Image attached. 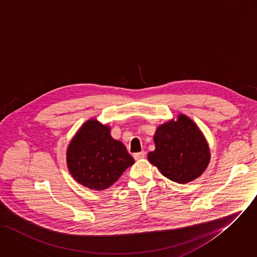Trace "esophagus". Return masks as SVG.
<instances>
[{"instance_id": "obj_1", "label": "esophagus", "mask_w": 257, "mask_h": 257, "mask_svg": "<svg viewBox=\"0 0 257 257\" xmlns=\"http://www.w3.org/2000/svg\"><path fill=\"white\" fill-rule=\"evenodd\" d=\"M133 157H134V159H135V160L143 159V158L145 157V152H144V151H142V152H140V153H135L134 155H133Z\"/></svg>"}]
</instances>
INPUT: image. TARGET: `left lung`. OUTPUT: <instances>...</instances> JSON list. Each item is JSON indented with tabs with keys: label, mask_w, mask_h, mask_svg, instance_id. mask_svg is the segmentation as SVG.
I'll use <instances>...</instances> for the list:
<instances>
[{
	"label": "left lung",
	"mask_w": 257,
	"mask_h": 257,
	"mask_svg": "<svg viewBox=\"0 0 257 257\" xmlns=\"http://www.w3.org/2000/svg\"><path fill=\"white\" fill-rule=\"evenodd\" d=\"M154 142L156 148L148 154V160L174 182L184 184L196 179L210 163L206 138L184 114L158 126Z\"/></svg>",
	"instance_id": "1"
}]
</instances>
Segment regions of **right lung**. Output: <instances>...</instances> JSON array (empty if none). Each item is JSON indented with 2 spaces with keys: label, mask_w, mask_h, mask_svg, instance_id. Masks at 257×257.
I'll use <instances>...</instances> for the list:
<instances>
[{
  "label": "right lung",
  "mask_w": 257,
  "mask_h": 257,
  "mask_svg": "<svg viewBox=\"0 0 257 257\" xmlns=\"http://www.w3.org/2000/svg\"><path fill=\"white\" fill-rule=\"evenodd\" d=\"M134 163L124 145L111 137L110 127L96 119L81 126L67 151V164L74 179L94 190L111 186Z\"/></svg>",
  "instance_id": "obj_1"
}]
</instances>
